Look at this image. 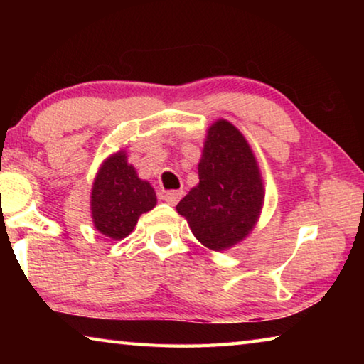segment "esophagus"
I'll list each match as a JSON object with an SVG mask.
<instances>
[{
  "label": "esophagus",
  "mask_w": 364,
  "mask_h": 364,
  "mask_svg": "<svg viewBox=\"0 0 364 364\" xmlns=\"http://www.w3.org/2000/svg\"><path fill=\"white\" fill-rule=\"evenodd\" d=\"M181 196H183V191L173 189V191H165L162 197H164V200L167 202L168 205H176L178 200L181 199Z\"/></svg>",
  "instance_id": "obj_1"
}]
</instances>
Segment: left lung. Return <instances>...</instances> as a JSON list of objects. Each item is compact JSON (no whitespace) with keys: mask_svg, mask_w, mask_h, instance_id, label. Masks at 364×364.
<instances>
[{"mask_svg":"<svg viewBox=\"0 0 364 364\" xmlns=\"http://www.w3.org/2000/svg\"><path fill=\"white\" fill-rule=\"evenodd\" d=\"M263 205L257 160L242 133L226 120L208 128L199 162V184L176 210L199 242L225 250L247 236Z\"/></svg>","mask_w":364,"mask_h":364,"instance_id":"left-lung-1","label":"left lung"}]
</instances>
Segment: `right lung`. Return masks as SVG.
<instances>
[{
	"label": "right lung",
	"instance_id": "obj_1",
	"mask_svg": "<svg viewBox=\"0 0 364 364\" xmlns=\"http://www.w3.org/2000/svg\"><path fill=\"white\" fill-rule=\"evenodd\" d=\"M157 204L156 193L128 165L125 152L109 157L97 173L91 193V212L97 231L122 239L133 231L141 215Z\"/></svg>",
	"mask_w": 364,
	"mask_h": 364
}]
</instances>
